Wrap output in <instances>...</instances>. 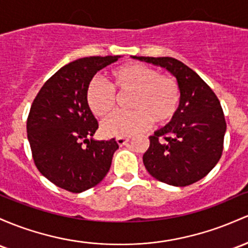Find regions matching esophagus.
Segmentation results:
<instances>
[{"label": "esophagus", "instance_id": "34e87169", "mask_svg": "<svg viewBox=\"0 0 248 248\" xmlns=\"http://www.w3.org/2000/svg\"><path fill=\"white\" fill-rule=\"evenodd\" d=\"M129 140H130L129 138H116V142L119 143V146L126 145Z\"/></svg>", "mask_w": 248, "mask_h": 248}]
</instances>
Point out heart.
<instances>
[{
  "mask_svg": "<svg viewBox=\"0 0 248 248\" xmlns=\"http://www.w3.org/2000/svg\"><path fill=\"white\" fill-rule=\"evenodd\" d=\"M110 86L119 94L133 93L128 113H116L101 124L106 137L128 138L152 126H164L174 118L180 102V89L174 78L160 75L155 68L128 63L110 73ZM89 109L97 118H106L115 107L113 90L101 78H92L86 91Z\"/></svg>",
  "mask_w": 248,
  "mask_h": 248,
  "instance_id": "b5f03b06",
  "label": "heart"
}]
</instances>
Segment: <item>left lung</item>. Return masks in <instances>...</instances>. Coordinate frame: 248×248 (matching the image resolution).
<instances>
[{"label":"left lung","instance_id":"obj_1","mask_svg":"<svg viewBox=\"0 0 248 248\" xmlns=\"http://www.w3.org/2000/svg\"><path fill=\"white\" fill-rule=\"evenodd\" d=\"M176 78L180 102L172 121L149 137L146 170L156 180L184 187L205 178L221 157L226 121L217 95L194 70L173 58L133 56Z\"/></svg>","mask_w":248,"mask_h":248}]
</instances>
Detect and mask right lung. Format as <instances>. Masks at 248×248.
I'll use <instances>...</instances> for the list:
<instances>
[{
  "mask_svg": "<svg viewBox=\"0 0 248 248\" xmlns=\"http://www.w3.org/2000/svg\"><path fill=\"white\" fill-rule=\"evenodd\" d=\"M121 58L91 56L59 69L42 86L32 102L27 134L40 173L54 185L81 193L106 176L115 139L94 140L99 124L89 109L86 91L94 75Z\"/></svg>",
  "mask_w": 248,
  "mask_h": 248,
  "instance_id": "obj_1",
  "label": "right lung"
}]
</instances>
